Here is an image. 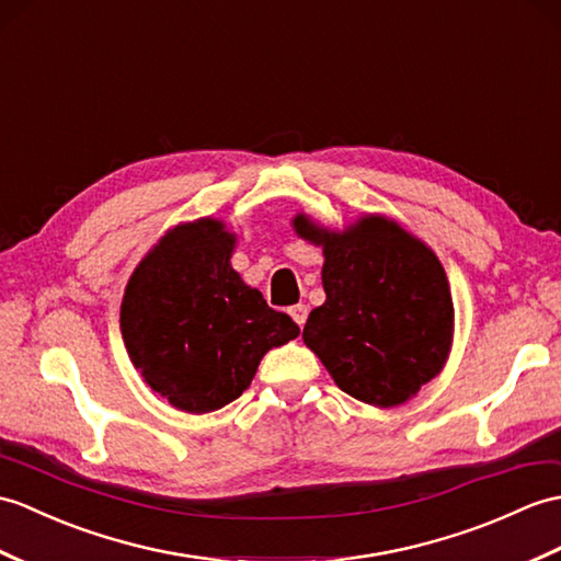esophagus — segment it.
Wrapping results in <instances>:
<instances>
[{
    "mask_svg": "<svg viewBox=\"0 0 561 561\" xmlns=\"http://www.w3.org/2000/svg\"><path fill=\"white\" fill-rule=\"evenodd\" d=\"M289 316L294 318V322L298 324V328H304V324H306V318H308V306H304V304L291 306V308H289Z\"/></svg>",
    "mask_w": 561,
    "mask_h": 561,
    "instance_id": "1",
    "label": "esophagus"
}]
</instances>
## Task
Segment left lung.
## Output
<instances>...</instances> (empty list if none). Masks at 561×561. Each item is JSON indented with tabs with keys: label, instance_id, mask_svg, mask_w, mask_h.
Listing matches in <instances>:
<instances>
[{
	"label": "left lung",
	"instance_id": "1",
	"mask_svg": "<svg viewBox=\"0 0 561 561\" xmlns=\"http://www.w3.org/2000/svg\"><path fill=\"white\" fill-rule=\"evenodd\" d=\"M291 227L324 255L328 298L308 316L306 346L348 397L377 409L413 399L454 342L449 279L435 251L375 213L344 229L298 213Z\"/></svg>",
	"mask_w": 561,
	"mask_h": 561
}]
</instances>
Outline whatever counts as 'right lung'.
<instances>
[{
  "instance_id": "add662e5",
  "label": "right lung",
  "mask_w": 561,
  "mask_h": 561,
  "mask_svg": "<svg viewBox=\"0 0 561 561\" xmlns=\"http://www.w3.org/2000/svg\"><path fill=\"white\" fill-rule=\"evenodd\" d=\"M237 233L201 217L167 229L134 270L122 336L152 392L184 413H210L251 387L270 348L298 336L286 312L231 267Z\"/></svg>"
}]
</instances>
